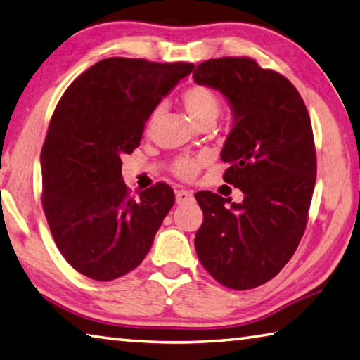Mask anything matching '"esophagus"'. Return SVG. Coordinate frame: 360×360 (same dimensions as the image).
Here are the masks:
<instances>
[{
  "label": "esophagus",
  "instance_id": "esophagus-1",
  "mask_svg": "<svg viewBox=\"0 0 360 360\" xmlns=\"http://www.w3.org/2000/svg\"><path fill=\"white\" fill-rule=\"evenodd\" d=\"M193 201V193L188 191H178L176 192V202L178 205H186V202Z\"/></svg>",
  "mask_w": 360,
  "mask_h": 360
}]
</instances>
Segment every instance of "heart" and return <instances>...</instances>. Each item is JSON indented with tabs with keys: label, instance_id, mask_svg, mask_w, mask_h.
Returning <instances> with one entry per match:
<instances>
[{
	"label": "heart",
	"instance_id": "obj_1",
	"mask_svg": "<svg viewBox=\"0 0 360 360\" xmlns=\"http://www.w3.org/2000/svg\"><path fill=\"white\" fill-rule=\"evenodd\" d=\"M182 103H184L191 120L197 124V126H202V124L206 122L214 124L221 110L219 94L215 93L211 86H206V84L200 83L191 84V86L182 93ZM163 110H165L163 103H159V105L154 107L151 115L148 117V126H153V124L159 121ZM200 167L201 160L181 159L179 162H176L174 173L182 179H192L193 176H197Z\"/></svg>",
	"mask_w": 360,
	"mask_h": 360
}]
</instances>
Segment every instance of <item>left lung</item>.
Masks as SVG:
<instances>
[{
    "mask_svg": "<svg viewBox=\"0 0 360 360\" xmlns=\"http://www.w3.org/2000/svg\"><path fill=\"white\" fill-rule=\"evenodd\" d=\"M193 78L220 91L233 110L224 181L244 193L243 202L195 193L202 211L195 248L219 283L257 288L283 269L305 231L316 181L310 116L288 78L252 58L207 60Z\"/></svg>",
    "mask_w": 360,
    "mask_h": 360,
    "instance_id": "1",
    "label": "left lung"
}]
</instances>
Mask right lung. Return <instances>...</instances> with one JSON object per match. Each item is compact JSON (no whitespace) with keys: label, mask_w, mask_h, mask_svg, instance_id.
I'll return each mask as SVG.
<instances>
[{"label":"right lung","mask_w":360,"mask_h":360,"mask_svg":"<svg viewBox=\"0 0 360 360\" xmlns=\"http://www.w3.org/2000/svg\"><path fill=\"white\" fill-rule=\"evenodd\" d=\"M192 63L107 58L77 77L45 136L42 207L68 263L97 282L135 269L174 202L165 182L130 197L122 155L139 148L155 105Z\"/></svg>","instance_id":"obj_1"}]
</instances>
